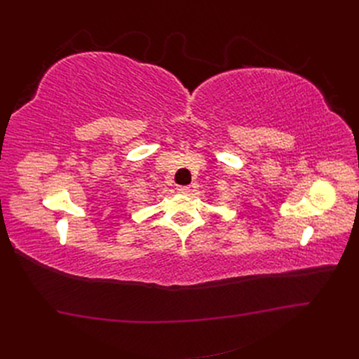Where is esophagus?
Masks as SVG:
<instances>
[{"label":"esophagus","mask_w":359,"mask_h":359,"mask_svg":"<svg viewBox=\"0 0 359 359\" xmlns=\"http://www.w3.org/2000/svg\"><path fill=\"white\" fill-rule=\"evenodd\" d=\"M177 190H178V193H181V194L190 193V187H189V186H180Z\"/></svg>","instance_id":"esophagus-1"}]
</instances>
